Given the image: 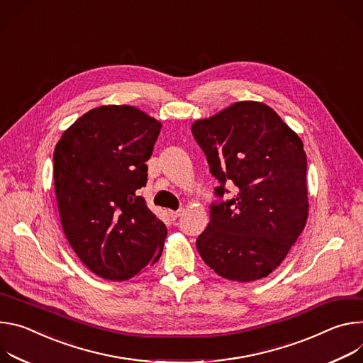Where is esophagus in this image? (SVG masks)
<instances>
[{
  "label": "esophagus",
  "mask_w": 363,
  "mask_h": 363,
  "mask_svg": "<svg viewBox=\"0 0 363 363\" xmlns=\"http://www.w3.org/2000/svg\"><path fill=\"white\" fill-rule=\"evenodd\" d=\"M169 215H170V218H172L173 220H176L179 216H182V215H183V209H179V211H170V212H169Z\"/></svg>",
  "instance_id": "obj_1"
}]
</instances>
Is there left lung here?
<instances>
[{"instance_id": "left-lung-1", "label": "left lung", "mask_w": 363, "mask_h": 363, "mask_svg": "<svg viewBox=\"0 0 363 363\" xmlns=\"http://www.w3.org/2000/svg\"><path fill=\"white\" fill-rule=\"evenodd\" d=\"M191 133L219 182L211 222L196 240L200 257L226 279L267 277L307 222V157L300 137L274 109L254 101L196 121ZM232 182L238 193L223 201Z\"/></svg>"}]
</instances>
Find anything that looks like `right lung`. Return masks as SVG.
<instances>
[{
    "mask_svg": "<svg viewBox=\"0 0 363 363\" xmlns=\"http://www.w3.org/2000/svg\"><path fill=\"white\" fill-rule=\"evenodd\" d=\"M160 130L138 108L105 105L80 116L55 148L65 235L80 261L105 279H130L163 251L167 228L138 196Z\"/></svg>",
    "mask_w": 363,
    "mask_h": 363,
    "instance_id": "1",
    "label": "right lung"
}]
</instances>
